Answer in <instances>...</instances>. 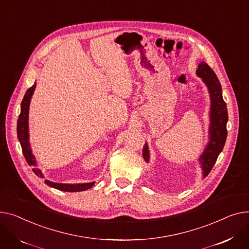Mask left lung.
I'll use <instances>...</instances> for the list:
<instances>
[{"instance_id":"left-lung-1","label":"left lung","mask_w":249,"mask_h":249,"mask_svg":"<svg viewBox=\"0 0 249 249\" xmlns=\"http://www.w3.org/2000/svg\"><path fill=\"white\" fill-rule=\"evenodd\" d=\"M196 74L207 86L210 94V113H209V142L198 159L203 171V178L208 176L216 163V160L223 150L227 138L226 124L228 112L226 104L222 97L221 84L219 82L214 71L206 62H200ZM142 157L145 162H150L149 145L145 142L142 149Z\"/></svg>"}]
</instances>
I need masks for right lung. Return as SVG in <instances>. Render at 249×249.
<instances>
[{
	"mask_svg": "<svg viewBox=\"0 0 249 249\" xmlns=\"http://www.w3.org/2000/svg\"><path fill=\"white\" fill-rule=\"evenodd\" d=\"M35 89H36V82L32 85V87H30V89L26 91V94L22 100L21 112L17 123V135L22 147L23 155L27 160V163L29 164V166L32 167L33 172L37 175L38 177L44 178L41 170L37 168V160L32 153L31 144H30V142H29V107H30L31 98ZM94 183L95 182L78 183V184H63V183H54V182L45 180V184H47L48 186L65 192L85 191V190L91 188L94 185Z\"/></svg>",
	"mask_w": 249,
	"mask_h": 249,
	"instance_id": "right-lung-1",
	"label": "right lung"
}]
</instances>
